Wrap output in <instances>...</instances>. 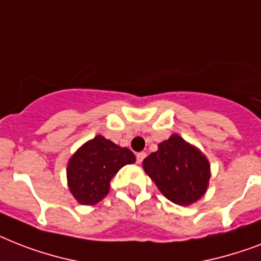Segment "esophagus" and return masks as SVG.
<instances>
[{"mask_svg":"<svg viewBox=\"0 0 261 261\" xmlns=\"http://www.w3.org/2000/svg\"><path fill=\"white\" fill-rule=\"evenodd\" d=\"M145 156H147V153H145V152H139V153H137L136 155V162L139 164L141 163V162H143L144 159H145Z\"/></svg>","mask_w":261,"mask_h":261,"instance_id":"esophagus-1","label":"esophagus"}]
</instances>
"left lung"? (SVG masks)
<instances>
[{
    "mask_svg": "<svg viewBox=\"0 0 261 261\" xmlns=\"http://www.w3.org/2000/svg\"><path fill=\"white\" fill-rule=\"evenodd\" d=\"M143 167L160 193L176 205L198 201L210 179L207 159L178 135L160 143L158 151L144 159Z\"/></svg>",
    "mask_w": 261,
    "mask_h": 261,
    "instance_id": "8db88e82",
    "label": "left lung"
}]
</instances>
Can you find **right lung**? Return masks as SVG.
<instances>
[{"instance_id": "1", "label": "right lung", "mask_w": 261, "mask_h": 261, "mask_svg": "<svg viewBox=\"0 0 261 261\" xmlns=\"http://www.w3.org/2000/svg\"><path fill=\"white\" fill-rule=\"evenodd\" d=\"M136 162L133 152L97 136L75 152L67 167L70 191L82 205H94L109 193L110 180L121 167Z\"/></svg>"}]
</instances>
